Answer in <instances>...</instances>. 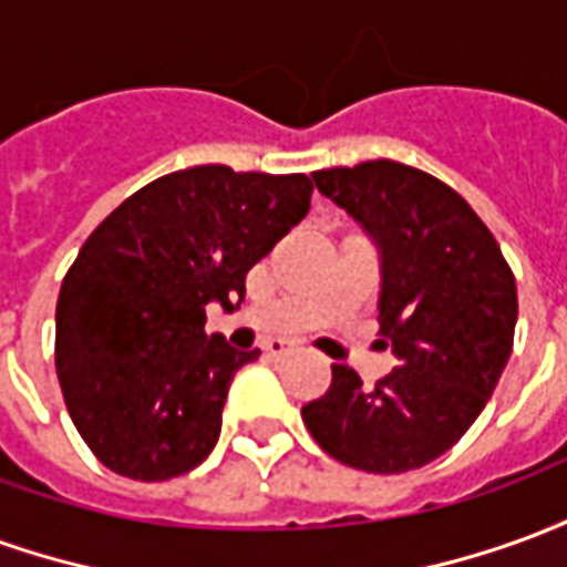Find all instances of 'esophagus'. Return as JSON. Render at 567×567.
I'll return each instance as SVG.
<instances>
[{
    "mask_svg": "<svg viewBox=\"0 0 567 567\" xmlns=\"http://www.w3.org/2000/svg\"><path fill=\"white\" fill-rule=\"evenodd\" d=\"M295 349H297V346L288 343V340H267V343H264V352H267L270 358H276V361H279V358H285V355H291Z\"/></svg>",
    "mask_w": 567,
    "mask_h": 567,
    "instance_id": "34e87169",
    "label": "esophagus"
}]
</instances>
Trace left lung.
I'll use <instances>...</instances> for the list:
<instances>
[{
	"mask_svg": "<svg viewBox=\"0 0 567 567\" xmlns=\"http://www.w3.org/2000/svg\"><path fill=\"white\" fill-rule=\"evenodd\" d=\"M380 251V333L398 368L364 389L333 364L303 406L321 450L368 474H404L458 443L495 392L516 331V282L495 236L434 175L394 161L312 173Z\"/></svg>",
	"mask_w": 567,
	"mask_h": 567,
	"instance_id": "obj_1",
	"label": "left lung"
}]
</instances>
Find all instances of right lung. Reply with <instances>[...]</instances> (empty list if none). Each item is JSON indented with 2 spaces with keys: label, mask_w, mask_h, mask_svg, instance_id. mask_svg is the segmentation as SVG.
Returning <instances> with one entry per match:
<instances>
[{
  "label": "right lung",
  "mask_w": 567,
  "mask_h": 567,
  "mask_svg": "<svg viewBox=\"0 0 567 567\" xmlns=\"http://www.w3.org/2000/svg\"><path fill=\"white\" fill-rule=\"evenodd\" d=\"M307 175L194 166L127 197L81 246L56 300V377L93 455L121 476L173 480L215 450L234 373L260 355L206 333L246 272L303 221Z\"/></svg>",
  "instance_id": "1"
}]
</instances>
